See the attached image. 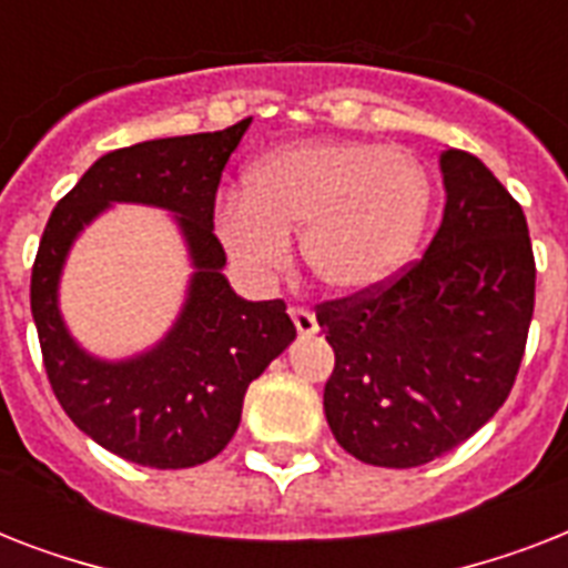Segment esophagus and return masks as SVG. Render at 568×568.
Returning a JSON list of instances; mask_svg holds the SVG:
<instances>
[{"mask_svg":"<svg viewBox=\"0 0 568 568\" xmlns=\"http://www.w3.org/2000/svg\"><path fill=\"white\" fill-rule=\"evenodd\" d=\"M292 321L301 336H315V333H318V318H315V312L306 310V306H292Z\"/></svg>","mask_w":568,"mask_h":568,"instance_id":"1","label":"esophagus"}]
</instances>
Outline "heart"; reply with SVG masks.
Here are the masks:
<instances>
[{
  "label": "heart",
  "mask_w": 568,
  "mask_h": 568,
  "mask_svg": "<svg viewBox=\"0 0 568 568\" xmlns=\"http://www.w3.org/2000/svg\"><path fill=\"white\" fill-rule=\"evenodd\" d=\"M433 209V180L404 146L354 138L292 141L250 164L244 194H226L214 235L256 283L288 267L303 232L312 276L336 294H365L409 262Z\"/></svg>",
  "instance_id": "heart-1"
}]
</instances>
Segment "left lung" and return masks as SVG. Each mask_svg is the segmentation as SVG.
Wrapping results in <instances>:
<instances>
[{
    "label": "left lung",
    "mask_w": 568,
    "mask_h": 568,
    "mask_svg": "<svg viewBox=\"0 0 568 568\" xmlns=\"http://www.w3.org/2000/svg\"><path fill=\"white\" fill-rule=\"evenodd\" d=\"M445 214L424 256L374 292L327 301L336 354L324 413L368 466L448 454L507 400L534 318L537 265L521 205L477 155L439 159Z\"/></svg>",
    "instance_id": "obj_1"
}]
</instances>
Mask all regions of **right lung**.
I'll return each instance as SVG.
<instances>
[{"mask_svg": "<svg viewBox=\"0 0 568 568\" xmlns=\"http://www.w3.org/2000/svg\"><path fill=\"white\" fill-rule=\"evenodd\" d=\"M250 118L221 132L159 138L102 155L58 200L31 267V315L43 365L70 422L111 454L150 468H191L217 457L239 430L244 392L297 329L283 301H244L223 276L214 194ZM111 202L178 214L195 274L178 324L155 348L109 364L69 336L57 283L78 232Z\"/></svg>", "mask_w": 568, "mask_h": 568, "instance_id": "obj_1", "label": "right lung"}]
</instances>
